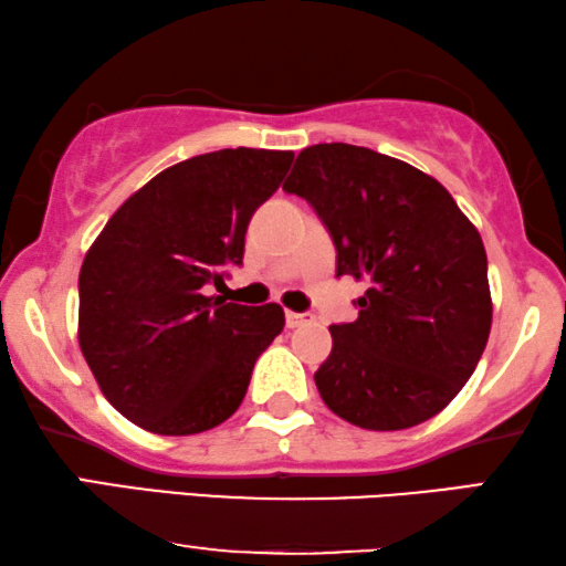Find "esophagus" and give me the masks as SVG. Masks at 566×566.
<instances>
[{
	"label": "esophagus",
	"instance_id": "obj_1",
	"mask_svg": "<svg viewBox=\"0 0 566 566\" xmlns=\"http://www.w3.org/2000/svg\"><path fill=\"white\" fill-rule=\"evenodd\" d=\"M314 322V314H298V312H285V324H289L291 329L301 327V324H308Z\"/></svg>",
	"mask_w": 566,
	"mask_h": 566
}]
</instances>
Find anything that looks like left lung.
<instances>
[{
	"mask_svg": "<svg viewBox=\"0 0 566 566\" xmlns=\"http://www.w3.org/2000/svg\"><path fill=\"white\" fill-rule=\"evenodd\" d=\"M283 190L327 227L337 277L366 283L358 319L329 327L332 353L314 374L324 405L366 430L436 417L474 374L492 327L474 223L436 177L366 146H308Z\"/></svg>",
	"mask_w": 566,
	"mask_h": 566,
	"instance_id": "left-lung-1",
	"label": "left lung"
}]
</instances>
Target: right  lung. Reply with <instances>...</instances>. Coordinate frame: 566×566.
I'll use <instances>...</instances> for the list:
<instances>
[{
    "mask_svg": "<svg viewBox=\"0 0 566 566\" xmlns=\"http://www.w3.org/2000/svg\"><path fill=\"white\" fill-rule=\"evenodd\" d=\"M293 151L221 149L151 177L99 231L80 270V347L105 399L157 436H196L242 405L283 332L277 304L206 296L242 265L252 213Z\"/></svg>",
    "mask_w": 566,
    "mask_h": 566,
    "instance_id": "obj_1",
    "label": "right lung"
}]
</instances>
